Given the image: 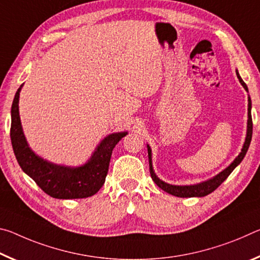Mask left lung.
Here are the masks:
<instances>
[{"mask_svg": "<svg viewBox=\"0 0 260 260\" xmlns=\"http://www.w3.org/2000/svg\"><path fill=\"white\" fill-rule=\"evenodd\" d=\"M236 76H237V78H239L241 85L243 86V88L246 91H248V87H246L245 82L242 80V78L240 77V74L237 71H236ZM248 102L249 103H248V126H246V138H245L243 148H242L240 155L237 156L234 160H233V162L230 166L226 167L225 170L221 171V172L215 175V177H213L212 179L206 180V181H204V182H201L197 184H190V186H175V184H170V183L161 181V180L155 174V172H153L152 160H151V149L148 144L147 147H148V157H149V169H150V174H151L153 182H155L157 186L160 189H162L164 191L169 192L173 196H177V197H203V196L209 195V193L214 191L215 189H217L220 184H221L228 178V175H230L233 171H234L235 167L242 161V159H243L245 156L246 151H248L250 142H251V138H252L251 99L248 98Z\"/></svg>", "mask_w": 260, "mask_h": 260, "instance_id": "1", "label": "left lung"}]
</instances>
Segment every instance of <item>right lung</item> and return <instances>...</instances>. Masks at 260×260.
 Returning a JSON list of instances; mask_svg holds the SVG:
<instances>
[{
	"instance_id": "obj_1",
	"label": "right lung",
	"mask_w": 260,
	"mask_h": 260,
	"mask_svg": "<svg viewBox=\"0 0 260 260\" xmlns=\"http://www.w3.org/2000/svg\"><path fill=\"white\" fill-rule=\"evenodd\" d=\"M18 88L11 107L10 138L21 170L48 195L59 200L86 199L98 192L107 178L113 148L127 132L113 133L104 138L85 165L79 167L57 165L39 157L28 147L19 117Z\"/></svg>"
}]
</instances>
